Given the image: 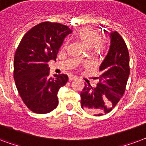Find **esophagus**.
<instances>
[{"mask_svg":"<svg viewBox=\"0 0 146 146\" xmlns=\"http://www.w3.org/2000/svg\"><path fill=\"white\" fill-rule=\"evenodd\" d=\"M77 78H78V77H76V76L72 75V76H70V77H69V80L73 81V80H75V79H77Z\"/></svg>","mask_w":146,"mask_h":146,"instance_id":"34e87169","label":"esophagus"}]
</instances>
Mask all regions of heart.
Returning <instances> with one entry per match:
<instances>
[{
  "label": "heart",
  "instance_id": "b5f03b06",
  "mask_svg": "<svg viewBox=\"0 0 146 146\" xmlns=\"http://www.w3.org/2000/svg\"><path fill=\"white\" fill-rule=\"evenodd\" d=\"M77 37L96 56H101L107 50V42L99 37V33L92 28H83L77 33Z\"/></svg>",
  "mask_w": 146,
  "mask_h": 146
}]
</instances>
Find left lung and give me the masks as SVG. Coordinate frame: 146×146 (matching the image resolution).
<instances>
[{"mask_svg":"<svg viewBox=\"0 0 146 146\" xmlns=\"http://www.w3.org/2000/svg\"><path fill=\"white\" fill-rule=\"evenodd\" d=\"M109 50L100 66L99 83H85L81 92L82 108L89 113L104 115L111 111L124 94L129 77V54L123 38L110 31Z\"/></svg>","mask_w":146,"mask_h":146,"instance_id":"left-lung-1","label":"left lung"}]
</instances>
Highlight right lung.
<instances>
[{"instance_id":"obj_1","label":"right lung","mask_w":146,"mask_h":146,"mask_svg":"<svg viewBox=\"0 0 146 146\" xmlns=\"http://www.w3.org/2000/svg\"><path fill=\"white\" fill-rule=\"evenodd\" d=\"M60 23L42 22L21 40L14 58V79L23 102L36 113H46L58 105L57 92L68 80L67 74L50 77V60H56L64 39L72 33Z\"/></svg>"}]
</instances>
